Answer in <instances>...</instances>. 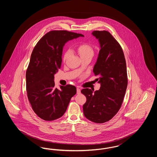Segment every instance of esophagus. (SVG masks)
<instances>
[{
    "label": "esophagus",
    "instance_id": "1",
    "mask_svg": "<svg viewBox=\"0 0 157 157\" xmlns=\"http://www.w3.org/2000/svg\"><path fill=\"white\" fill-rule=\"evenodd\" d=\"M77 94H81V89L80 88H77Z\"/></svg>",
    "mask_w": 157,
    "mask_h": 157
}]
</instances>
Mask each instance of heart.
Masks as SVG:
<instances>
[{
	"instance_id": "heart-1",
	"label": "heart",
	"mask_w": 157,
	"mask_h": 157,
	"mask_svg": "<svg viewBox=\"0 0 157 157\" xmlns=\"http://www.w3.org/2000/svg\"><path fill=\"white\" fill-rule=\"evenodd\" d=\"M78 52L79 53L81 58L87 56H90L92 57L94 53L93 48L90 45L85 44H81L78 47ZM70 53H71V51L67 50L64 54L63 59L66 60Z\"/></svg>"
}]
</instances>
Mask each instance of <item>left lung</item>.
<instances>
[{
    "label": "left lung",
    "mask_w": 157,
    "mask_h": 157,
    "mask_svg": "<svg viewBox=\"0 0 157 157\" xmlns=\"http://www.w3.org/2000/svg\"><path fill=\"white\" fill-rule=\"evenodd\" d=\"M92 34L101 48L93 69L101 87L95 92L89 88L81 90L86 98L83 111L88 120L101 124L120 110L128 85L127 65L121 45L109 32L95 30Z\"/></svg>",
    "instance_id": "left-lung-1"
}]
</instances>
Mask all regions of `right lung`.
<instances>
[{
	"mask_svg": "<svg viewBox=\"0 0 157 157\" xmlns=\"http://www.w3.org/2000/svg\"><path fill=\"white\" fill-rule=\"evenodd\" d=\"M84 36L67 30H52L35 46L26 73L28 98L33 111L45 121L63 115L71 99L76 93L75 86L55 88L54 75L62 63L63 47L68 40Z\"/></svg>",
	"mask_w": 157,
	"mask_h": 157,
	"instance_id": "obj_1",
	"label": "right lung"
}]
</instances>
